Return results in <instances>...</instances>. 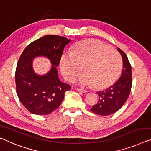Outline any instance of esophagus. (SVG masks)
Wrapping results in <instances>:
<instances>
[{"label":"esophagus","instance_id":"obj_1","mask_svg":"<svg viewBox=\"0 0 151 151\" xmlns=\"http://www.w3.org/2000/svg\"><path fill=\"white\" fill-rule=\"evenodd\" d=\"M76 90L79 92H82V93H87V91L86 89H83V88H76Z\"/></svg>","mask_w":151,"mask_h":151}]
</instances>
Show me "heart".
Masks as SVG:
<instances>
[{"label":"heart","mask_w":151,"mask_h":151,"mask_svg":"<svg viewBox=\"0 0 151 151\" xmlns=\"http://www.w3.org/2000/svg\"><path fill=\"white\" fill-rule=\"evenodd\" d=\"M60 66L68 81H73L83 70L84 73L78 78L79 84L94 85L98 89H105L111 86L120 74L122 58L119 52L100 40L89 39L76 45L71 53L63 54Z\"/></svg>","instance_id":"b5f03b06"}]
</instances>
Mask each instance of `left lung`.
Listing matches in <instances>:
<instances>
[{"instance_id": "8db88e82", "label": "left lung", "mask_w": 151, "mask_h": 151, "mask_svg": "<svg viewBox=\"0 0 151 151\" xmlns=\"http://www.w3.org/2000/svg\"><path fill=\"white\" fill-rule=\"evenodd\" d=\"M123 58V70L121 77L109 88L98 92V101L91 109L94 113L101 116H107L118 111L129 97L131 91L132 66L126 54L118 48Z\"/></svg>"}]
</instances>
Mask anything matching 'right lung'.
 Masks as SVG:
<instances>
[{"label":"right lung","mask_w":151,"mask_h":151,"mask_svg":"<svg viewBox=\"0 0 151 151\" xmlns=\"http://www.w3.org/2000/svg\"><path fill=\"white\" fill-rule=\"evenodd\" d=\"M70 40L60 36H44L29 44L19 57L15 70L16 91L20 102L31 113L50 114L59 107L65 93L71 89L59 79L56 68ZM38 56L47 57L53 65L45 76L33 70L32 60Z\"/></svg>","instance_id":"1"}]
</instances>
